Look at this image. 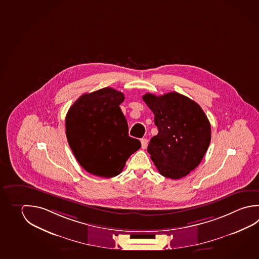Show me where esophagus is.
<instances>
[{"label":"esophagus","instance_id":"obj_1","mask_svg":"<svg viewBox=\"0 0 259 259\" xmlns=\"http://www.w3.org/2000/svg\"><path fill=\"white\" fill-rule=\"evenodd\" d=\"M141 148L144 150L148 147V140L147 139H141Z\"/></svg>","mask_w":259,"mask_h":259}]
</instances>
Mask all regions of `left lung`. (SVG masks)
<instances>
[{
    "label": "left lung",
    "mask_w": 259,
    "mask_h": 259,
    "mask_svg": "<svg viewBox=\"0 0 259 259\" xmlns=\"http://www.w3.org/2000/svg\"><path fill=\"white\" fill-rule=\"evenodd\" d=\"M154 114L158 134L148 152L162 176L177 180L200 164L211 141V125L202 108L184 95L169 92L142 97Z\"/></svg>",
    "instance_id": "1"
}]
</instances>
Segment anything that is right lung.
I'll return each mask as SVG.
<instances>
[{
    "label": "right lung",
    "instance_id": "1",
    "mask_svg": "<svg viewBox=\"0 0 259 259\" xmlns=\"http://www.w3.org/2000/svg\"><path fill=\"white\" fill-rule=\"evenodd\" d=\"M124 95L112 88L85 93L71 106L66 134L75 159L90 174L110 178L122 171L141 141L128 136L119 105Z\"/></svg>",
    "mask_w": 259,
    "mask_h": 259
}]
</instances>
